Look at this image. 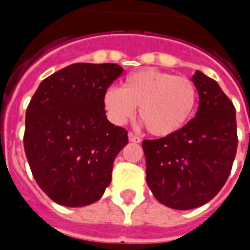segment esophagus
I'll return each mask as SVG.
<instances>
[{"instance_id":"obj_1","label":"esophagus","mask_w":250,"mask_h":250,"mask_svg":"<svg viewBox=\"0 0 250 250\" xmlns=\"http://www.w3.org/2000/svg\"><path fill=\"white\" fill-rule=\"evenodd\" d=\"M128 139H130V142H134V143H141L142 142L141 138L138 135H135V134H132V132L128 134Z\"/></svg>"}]
</instances>
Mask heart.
Listing matches in <instances>:
<instances>
[{
	"label": "heart",
	"mask_w": 250,
	"mask_h": 250,
	"mask_svg": "<svg viewBox=\"0 0 250 250\" xmlns=\"http://www.w3.org/2000/svg\"><path fill=\"white\" fill-rule=\"evenodd\" d=\"M197 87L191 79L147 68L125 77L122 89L108 88L104 93V108L116 125L139 118L154 136L175 134L191 118L197 105Z\"/></svg>",
	"instance_id": "heart-1"
}]
</instances>
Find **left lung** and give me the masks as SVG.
I'll use <instances>...</instances> for the list:
<instances>
[{
  "label": "left lung",
  "mask_w": 250,
  "mask_h": 250,
  "mask_svg": "<svg viewBox=\"0 0 250 250\" xmlns=\"http://www.w3.org/2000/svg\"><path fill=\"white\" fill-rule=\"evenodd\" d=\"M191 80L199 96L195 116L173 135L142 143L148 188L161 204L177 210L214 198L230 174L238 143L230 99L202 72Z\"/></svg>",
  "instance_id": "left-lung-1"
}]
</instances>
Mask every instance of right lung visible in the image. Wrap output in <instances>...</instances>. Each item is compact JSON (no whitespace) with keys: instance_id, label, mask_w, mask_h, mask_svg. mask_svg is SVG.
Here are the masks:
<instances>
[{"instance_id":"right-lung-1","label":"right lung","mask_w":250,"mask_h":250,"mask_svg":"<svg viewBox=\"0 0 250 250\" xmlns=\"http://www.w3.org/2000/svg\"><path fill=\"white\" fill-rule=\"evenodd\" d=\"M122 72L109 62L71 64L44 79L30 100L25 154L36 182L56 204L87 206L111 184L128 136L107 119L103 98Z\"/></svg>"}]
</instances>
